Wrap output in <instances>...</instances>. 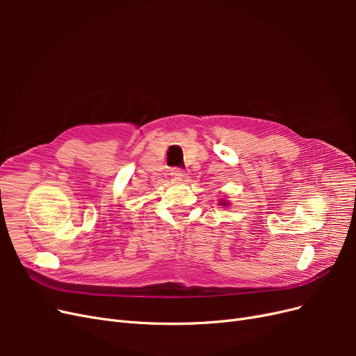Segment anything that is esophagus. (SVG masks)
Returning a JSON list of instances; mask_svg holds the SVG:
<instances>
[{
  "label": "esophagus",
  "mask_w": 356,
  "mask_h": 356,
  "mask_svg": "<svg viewBox=\"0 0 356 356\" xmlns=\"http://www.w3.org/2000/svg\"><path fill=\"white\" fill-rule=\"evenodd\" d=\"M170 175H172V177H177V178H182V177L186 175V172H184V169L175 168V169H172V170H170Z\"/></svg>",
  "instance_id": "34e87169"
}]
</instances>
